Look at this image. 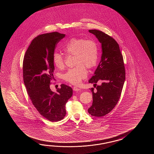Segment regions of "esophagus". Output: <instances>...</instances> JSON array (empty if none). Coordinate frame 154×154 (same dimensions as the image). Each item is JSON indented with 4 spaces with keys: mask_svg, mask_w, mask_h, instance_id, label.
<instances>
[{
    "mask_svg": "<svg viewBox=\"0 0 154 154\" xmlns=\"http://www.w3.org/2000/svg\"><path fill=\"white\" fill-rule=\"evenodd\" d=\"M73 90H74V91H78L80 90V89L78 88H77V87H76V86H74V87L73 88Z\"/></svg>",
    "mask_w": 154,
    "mask_h": 154,
    "instance_id": "esophagus-1",
    "label": "esophagus"
}]
</instances>
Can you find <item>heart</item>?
<instances>
[{
  "label": "heart",
  "mask_w": 154,
  "mask_h": 154,
  "mask_svg": "<svg viewBox=\"0 0 154 154\" xmlns=\"http://www.w3.org/2000/svg\"><path fill=\"white\" fill-rule=\"evenodd\" d=\"M63 51L69 55L75 56L76 66L69 69L63 74L64 81L74 85L80 84L88 75V68H92L97 64L99 49L97 42L93 39L72 38L62 46ZM53 62L57 68L62 69L65 66L62 55L54 53Z\"/></svg>",
  "instance_id": "b5f03b06"
}]
</instances>
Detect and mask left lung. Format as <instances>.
<instances>
[{
    "label": "left lung",
    "mask_w": 154,
    "mask_h": 154,
    "mask_svg": "<svg viewBox=\"0 0 154 154\" xmlns=\"http://www.w3.org/2000/svg\"><path fill=\"white\" fill-rule=\"evenodd\" d=\"M88 31L95 35L101 43V61L94 75L88 81L94 84L96 88L95 92L94 88H91L93 101L88 113L100 117L108 114L117 104L125 82V70L123 56L116 41L101 31L90 29ZM97 82L102 83L96 87Z\"/></svg>",
    "instance_id": "obj_1"
}]
</instances>
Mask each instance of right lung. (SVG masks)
<instances>
[{
  "label": "right lung",
  "instance_id": "obj_1",
  "mask_svg": "<svg viewBox=\"0 0 154 154\" xmlns=\"http://www.w3.org/2000/svg\"><path fill=\"white\" fill-rule=\"evenodd\" d=\"M64 37L58 32L37 36L23 58V82L27 94L39 114L51 122L64 118L66 103L72 95V88L65 84L57 88L56 93L49 88L54 78L53 56L57 43Z\"/></svg>",
  "mask_w": 154,
  "mask_h": 154
}]
</instances>
